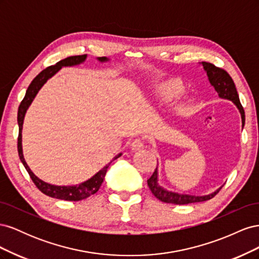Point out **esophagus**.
Masks as SVG:
<instances>
[{"label": "esophagus", "instance_id": "1", "mask_svg": "<svg viewBox=\"0 0 259 259\" xmlns=\"http://www.w3.org/2000/svg\"><path fill=\"white\" fill-rule=\"evenodd\" d=\"M143 148H144V140L140 138H136L135 140H133V143L131 144L132 151H138Z\"/></svg>", "mask_w": 259, "mask_h": 259}]
</instances>
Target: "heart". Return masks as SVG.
I'll use <instances>...</instances> for the list:
<instances>
[{"label": "heart", "instance_id": "obj_1", "mask_svg": "<svg viewBox=\"0 0 259 259\" xmlns=\"http://www.w3.org/2000/svg\"><path fill=\"white\" fill-rule=\"evenodd\" d=\"M186 89L183 83L170 81L162 84L158 89V95L164 103H169L184 95Z\"/></svg>", "mask_w": 259, "mask_h": 259}]
</instances>
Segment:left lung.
<instances>
[{"instance_id":"left-lung-1","label":"left lung","mask_w":259,"mask_h":259,"mask_svg":"<svg viewBox=\"0 0 259 259\" xmlns=\"http://www.w3.org/2000/svg\"><path fill=\"white\" fill-rule=\"evenodd\" d=\"M201 64L205 70L210 85L215 89V91L218 94V96L223 99L231 100L232 103L237 106V108L239 109V111L241 113L242 124L244 125V122H245L244 109H243V107L240 103L236 85H234V82L231 79V76L228 74V72L225 71L224 69L218 68V67L214 66L213 64H209V62L202 61ZM158 182H159L158 180V167H156L152 176L147 180L148 186H149V188H150L151 192L153 193V195L156 199H159L162 202L170 203V204H178V205L207 201L211 198H214L215 195L219 192V190L223 188V186H222L219 189H217L213 193H209L207 195H201V197H199V195L182 194V193L168 191L166 189H164L162 186H160Z\"/></svg>"}]
</instances>
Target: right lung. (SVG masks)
Here are the masks:
<instances>
[{
	"label": "right lung",
	"mask_w": 259,
	"mask_h": 259,
	"mask_svg": "<svg viewBox=\"0 0 259 259\" xmlns=\"http://www.w3.org/2000/svg\"><path fill=\"white\" fill-rule=\"evenodd\" d=\"M86 57H88V55L71 56V57H68V58H65V59L58 61L56 65L44 69L42 72H40L34 77L33 81L31 82V84L29 85V88L26 92V96H25V98L22 99L21 104L19 105V108H18V115H17V121H18V126H19L18 154H19L20 161L22 162L23 166L26 167L31 179H32V182L37 187L38 190L43 192L44 194L49 195V197L60 199V200H66V201H80V200H84L86 198L91 197V195L94 194V193H96L99 190L101 184H103V182H104V178L106 176L107 169H108L109 165H110V163L113 160L120 158L122 153H119L117 155H115L110 163H108L106 166H104L99 171H97L95 175L91 177L89 180H86V182H84V183H81L79 185H74V186L51 185L49 183L43 182V180H41L38 177H36L32 173V170H31L30 167L28 166V164L25 161V158H23L22 145H21L22 125H23V120H25V115H26L28 108L30 107L31 103L33 101V99L36 96V94L38 93V91H40L42 86L46 82H48V80L51 79L53 75L56 74L62 67H72V66L80 65V64H82V62L85 61ZM97 59L100 62H105V61L109 60L107 57H98Z\"/></svg>",
	"instance_id": "obj_1"
}]
</instances>
